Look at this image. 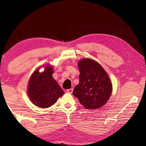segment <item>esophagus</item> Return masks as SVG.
<instances>
[{"instance_id": "obj_1", "label": "esophagus", "mask_w": 146, "mask_h": 146, "mask_svg": "<svg viewBox=\"0 0 146 146\" xmlns=\"http://www.w3.org/2000/svg\"><path fill=\"white\" fill-rule=\"evenodd\" d=\"M67 92L68 93H69V94H71V93L73 92V88H70V89H68V90H67Z\"/></svg>"}]
</instances>
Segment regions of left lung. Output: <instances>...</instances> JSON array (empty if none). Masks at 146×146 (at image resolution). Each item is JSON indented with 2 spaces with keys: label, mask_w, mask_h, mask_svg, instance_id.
I'll list each match as a JSON object with an SVG mask.
<instances>
[{
  "label": "left lung",
  "mask_w": 146,
  "mask_h": 146,
  "mask_svg": "<svg viewBox=\"0 0 146 146\" xmlns=\"http://www.w3.org/2000/svg\"><path fill=\"white\" fill-rule=\"evenodd\" d=\"M78 65L80 82L73 95L86 109H97L104 106L112 92L108 74L98 62L92 59H82Z\"/></svg>",
  "instance_id": "1"
}]
</instances>
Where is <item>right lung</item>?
I'll use <instances>...</instances> for the list:
<instances>
[{
  "mask_svg": "<svg viewBox=\"0 0 146 146\" xmlns=\"http://www.w3.org/2000/svg\"><path fill=\"white\" fill-rule=\"evenodd\" d=\"M51 65H46L43 72L39 68L32 74L29 80L27 94L33 104L41 108H48L54 105L64 94L58 82L52 78L54 73Z\"/></svg>",
  "mask_w": 146,
  "mask_h": 146,
  "instance_id": "1",
  "label": "right lung"
}]
</instances>
